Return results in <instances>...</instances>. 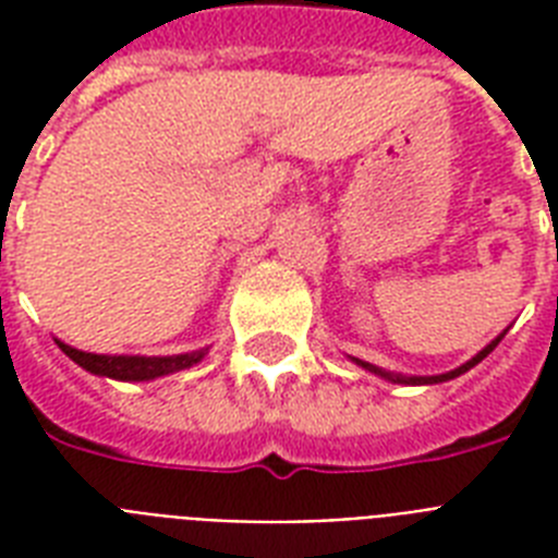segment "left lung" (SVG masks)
<instances>
[{"label": "left lung", "mask_w": 558, "mask_h": 558, "mask_svg": "<svg viewBox=\"0 0 558 558\" xmlns=\"http://www.w3.org/2000/svg\"><path fill=\"white\" fill-rule=\"evenodd\" d=\"M501 339H504V332H501V336H498V339H495V341H489V344H486V348L481 350V353H477V356L469 359L466 365L454 367V371H449V373H437V376H399V373L381 371V367L371 365V362H362V359H353V362H356V365L365 367V371H371V373H376V376H381V379L399 381V385H437V381H449V379H454V376H460V373L472 371V367H475L477 362H484V359L489 356V353H493L495 348H498V341H501Z\"/></svg>", "instance_id": "1"}]
</instances>
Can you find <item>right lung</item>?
Instances as JSON below:
<instances>
[{
  "label": "right lung",
  "instance_id": "right-lung-1",
  "mask_svg": "<svg viewBox=\"0 0 558 558\" xmlns=\"http://www.w3.org/2000/svg\"><path fill=\"white\" fill-rule=\"evenodd\" d=\"M57 348L63 350L72 362H77L83 371L118 381L159 379V376H168V373L193 367L196 362H202V356H205V350L182 353V356H98V353H83V350L77 348H69L63 341H57Z\"/></svg>",
  "mask_w": 558,
  "mask_h": 558
}]
</instances>
